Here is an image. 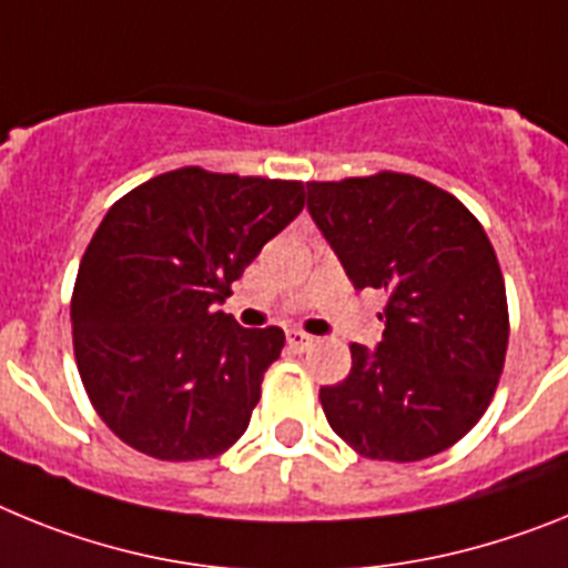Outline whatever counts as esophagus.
Masks as SVG:
<instances>
[{
	"mask_svg": "<svg viewBox=\"0 0 568 568\" xmlns=\"http://www.w3.org/2000/svg\"><path fill=\"white\" fill-rule=\"evenodd\" d=\"M285 339H288V345L294 348V352H308V348L314 345L312 334L300 332V328H288V332H285Z\"/></svg>",
	"mask_w": 568,
	"mask_h": 568,
	"instance_id": "1",
	"label": "esophagus"
}]
</instances>
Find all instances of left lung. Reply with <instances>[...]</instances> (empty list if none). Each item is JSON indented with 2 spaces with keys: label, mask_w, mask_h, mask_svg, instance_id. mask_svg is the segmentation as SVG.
<instances>
[{
  "label": "left lung",
  "mask_w": 568,
  "mask_h": 568,
  "mask_svg": "<svg viewBox=\"0 0 568 568\" xmlns=\"http://www.w3.org/2000/svg\"><path fill=\"white\" fill-rule=\"evenodd\" d=\"M308 211L354 288L386 291L383 339L320 388L328 426L368 460L414 463L466 437L509 345L497 254L457 196L397 171L308 182Z\"/></svg>",
  "instance_id": "obj_1"
}]
</instances>
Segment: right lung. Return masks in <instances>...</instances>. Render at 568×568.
Instances as JSON below:
<instances>
[{"label":"right lung","mask_w":568,"mask_h":568,"mask_svg":"<svg viewBox=\"0 0 568 568\" xmlns=\"http://www.w3.org/2000/svg\"><path fill=\"white\" fill-rule=\"evenodd\" d=\"M303 205L297 180L189 165L108 209L79 263L71 323L88 400L122 443L185 463L243 437L285 334L243 328L216 303Z\"/></svg>","instance_id":"add662e5"}]
</instances>
